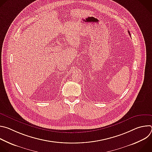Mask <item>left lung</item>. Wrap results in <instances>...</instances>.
<instances>
[{
	"mask_svg": "<svg viewBox=\"0 0 152 152\" xmlns=\"http://www.w3.org/2000/svg\"><path fill=\"white\" fill-rule=\"evenodd\" d=\"M128 33H129V34L130 35H131V34H130V32H129V31H128Z\"/></svg>",
	"mask_w": 152,
	"mask_h": 152,
	"instance_id": "1",
	"label": "left lung"
}]
</instances>
